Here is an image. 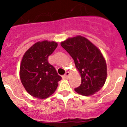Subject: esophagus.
<instances>
[{
  "mask_svg": "<svg viewBox=\"0 0 127 127\" xmlns=\"http://www.w3.org/2000/svg\"><path fill=\"white\" fill-rule=\"evenodd\" d=\"M69 76H70V72H66L65 74L64 75V77L65 78H68Z\"/></svg>",
  "mask_w": 127,
  "mask_h": 127,
  "instance_id": "obj_1",
  "label": "esophagus"
}]
</instances>
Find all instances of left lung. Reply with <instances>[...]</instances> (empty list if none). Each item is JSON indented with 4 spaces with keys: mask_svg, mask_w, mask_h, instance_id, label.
Listing matches in <instances>:
<instances>
[{
    "mask_svg": "<svg viewBox=\"0 0 127 127\" xmlns=\"http://www.w3.org/2000/svg\"><path fill=\"white\" fill-rule=\"evenodd\" d=\"M60 44L73 58L81 77V85L75 91L85 96L98 92L107 78V65L101 51L81 35L68 38Z\"/></svg>",
    "mask_w": 127,
    "mask_h": 127,
    "instance_id": "8db88e82",
    "label": "left lung"
}]
</instances>
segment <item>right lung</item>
Listing matches in <instances>:
<instances>
[{
	"label": "right lung",
	"mask_w": 127,
	"mask_h": 127,
	"mask_svg": "<svg viewBox=\"0 0 127 127\" xmlns=\"http://www.w3.org/2000/svg\"><path fill=\"white\" fill-rule=\"evenodd\" d=\"M57 46L54 41H39L30 47L22 58L20 79L25 89L33 97L48 98L55 92L61 80V76L48 60Z\"/></svg>",
	"instance_id": "1"
}]
</instances>
